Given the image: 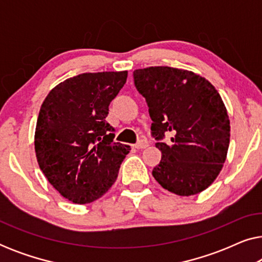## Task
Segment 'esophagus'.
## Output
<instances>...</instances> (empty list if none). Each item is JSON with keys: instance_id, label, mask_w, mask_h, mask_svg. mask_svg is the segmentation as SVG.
<instances>
[{"instance_id": "34e87169", "label": "esophagus", "mask_w": 262, "mask_h": 262, "mask_svg": "<svg viewBox=\"0 0 262 262\" xmlns=\"http://www.w3.org/2000/svg\"><path fill=\"white\" fill-rule=\"evenodd\" d=\"M149 145V143H148V141H145V139H141V141L139 142H137L136 143V144L134 145L136 149H144V148H146V146Z\"/></svg>"}]
</instances>
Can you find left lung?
Returning <instances> with one entry per match:
<instances>
[{
	"mask_svg": "<svg viewBox=\"0 0 262 262\" xmlns=\"http://www.w3.org/2000/svg\"><path fill=\"white\" fill-rule=\"evenodd\" d=\"M135 87L145 98L151 135L162 152L155 180L178 195L198 194L222 170L230 142V121L221 95L205 78L170 67L134 71ZM172 135L171 143L162 139Z\"/></svg>",
	"mask_w": 262,
	"mask_h": 262,
	"instance_id": "8db88e82",
	"label": "left lung"
}]
</instances>
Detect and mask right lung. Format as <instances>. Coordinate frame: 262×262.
Returning <instances> with one entry per match:
<instances>
[{"mask_svg": "<svg viewBox=\"0 0 262 262\" xmlns=\"http://www.w3.org/2000/svg\"><path fill=\"white\" fill-rule=\"evenodd\" d=\"M127 71L85 73L68 78L46 96L34 136L38 164L55 189L75 204L102 196L116 182L131 148L114 142L108 106Z\"/></svg>", "mask_w": 262, "mask_h": 262, "instance_id": "right-lung-1", "label": "right lung"}]
</instances>
